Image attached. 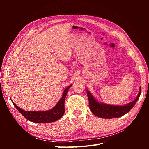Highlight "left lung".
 Returning <instances> with one entry per match:
<instances>
[{
  "instance_id": "left-lung-1",
  "label": "left lung",
  "mask_w": 149,
  "mask_h": 149,
  "mask_svg": "<svg viewBox=\"0 0 149 149\" xmlns=\"http://www.w3.org/2000/svg\"><path fill=\"white\" fill-rule=\"evenodd\" d=\"M87 92L89 104V109H91L93 114L101 118L112 119L113 118H119V117L124 116L130 111V110L135 105V104L137 102L140 96H141V87H140V91L136 100L131 102L128 103L127 104L121 106L108 105L106 104L99 102L88 90Z\"/></svg>"
}]
</instances>
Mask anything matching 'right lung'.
<instances>
[{
	"instance_id": "obj_1",
	"label": "right lung",
	"mask_w": 149,
	"mask_h": 149,
	"mask_svg": "<svg viewBox=\"0 0 149 149\" xmlns=\"http://www.w3.org/2000/svg\"><path fill=\"white\" fill-rule=\"evenodd\" d=\"M72 84L67 87L63 92L62 97L53 109L47 111H26L18 107L12 101L13 105L27 120L38 123H49L60 119L65 113V101L66 94Z\"/></svg>"
}]
</instances>
